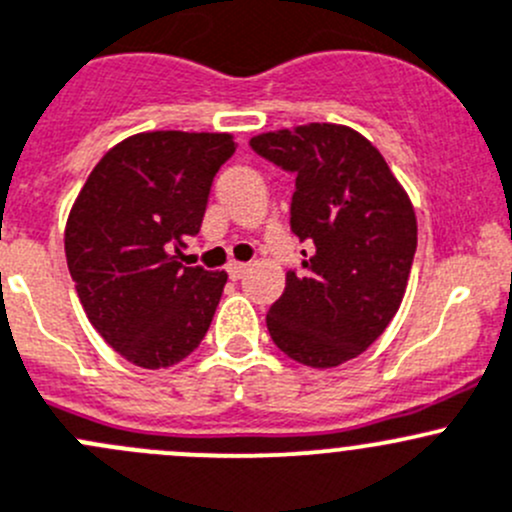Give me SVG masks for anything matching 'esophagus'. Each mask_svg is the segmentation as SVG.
<instances>
[{"instance_id": "34e87169", "label": "esophagus", "mask_w": 512, "mask_h": 512, "mask_svg": "<svg viewBox=\"0 0 512 512\" xmlns=\"http://www.w3.org/2000/svg\"><path fill=\"white\" fill-rule=\"evenodd\" d=\"M246 271H249V266H246V263H239V261L229 263V278H231V281H239V278H244Z\"/></svg>"}]
</instances>
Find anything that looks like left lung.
Wrapping results in <instances>:
<instances>
[{"label": "left lung", "mask_w": 512, "mask_h": 512, "mask_svg": "<svg viewBox=\"0 0 512 512\" xmlns=\"http://www.w3.org/2000/svg\"><path fill=\"white\" fill-rule=\"evenodd\" d=\"M249 144L296 176L291 231L313 244L303 271L286 273L283 296L268 308V333L303 366H341L401 306L418 244L411 199L381 151L348 126L306 124Z\"/></svg>", "instance_id": "left-lung-1"}]
</instances>
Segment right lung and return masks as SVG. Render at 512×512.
I'll use <instances>...</instances> for the list:
<instances>
[{"label": "right lung", "mask_w": 512, "mask_h": 512, "mask_svg": "<svg viewBox=\"0 0 512 512\" xmlns=\"http://www.w3.org/2000/svg\"><path fill=\"white\" fill-rule=\"evenodd\" d=\"M234 151L231 134H136L79 191L64 234L69 273L91 326L134 366H174L209 331L226 273L186 266L181 249Z\"/></svg>", "instance_id": "1"}]
</instances>
